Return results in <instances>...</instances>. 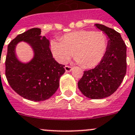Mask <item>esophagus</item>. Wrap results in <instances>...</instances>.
<instances>
[{
  "label": "esophagus",
  "instance_id": "34e87169",
  "mask_svg": "<svg viewBox=\"0 0 135 135\" xmlns=\"http://www.w3.org/2000/svg\"><path fill=\"white\" fill-rule=\"evenodd\" d=\"M65 70H66V72H70V71H71V70H72V67L70 66H68V65H66V66H65Z\"/></svg>",
  "mask_w": 135,
  "mask_h": 135
}]
</instances>
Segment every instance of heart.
I'll use <instances>...</instances> for the list:
<instances>
[{
	"label": "heart",
	"instance_id": "obj_1",
	"mask_svg": "<svg viewBox=\"0 0 135 135\" xmlns=\"http://www.w3.org/2000/svg\"><path fill=\"white\" fill-rule=\"evenodd\" d=\"M108 39L101 31L80 30L65 34L61 41L51 42V51L57 62L64 63L73 54L83 67L96 66L104 58Z\"/></svg>",
	"mask_w": 135,
	"mask_h": 135
}]
</instances>
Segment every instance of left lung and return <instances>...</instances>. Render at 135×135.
I'll use <instances>...</instances> for the list:
<instances>
[{"mask_svg": "<svg viewBox=\"0 0 135 135\" xmlns=\"http://www.w3.org/2000/svg\"><path fill=\"white\" fill-rule=\"evenodd\" d=\"M95 25L108 36V48L94 69L85 70L78 87L85 96L96 99L111 95L122 83L127 72V46L114 30L102 24Z\"/></svg>", "mask_w": 135, "mask_h": 135, "instance_id": "obj_1", "label": "left lung"}]
</instances>
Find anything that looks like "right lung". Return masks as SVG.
Masks as SVG:
<instances>
[{"mask_svg": "<svg viewBox=\"0 0 135 135\" xmlns=\"http://www.w3.org/2000/svg\"><path fill=\"white\" fill-rule=\"evenodd\" d=\"M40 28L19 34L8 44L5 60V75L8 84L23 98L40 102L50 98L59 87L65 65L57 62L50 48V42L42 37ZM21 41L29 43L35 50L34 59L27 64L19 62L14 49Z\"/></svg>", "mask_w": 135, "mask_h": 135, "instance_id": "1", "label": "right lung"}]
</instances>
